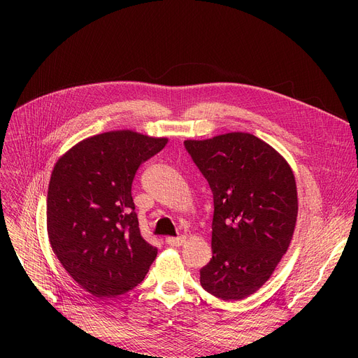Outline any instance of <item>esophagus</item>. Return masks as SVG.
<instances>
[{"label":"esophagus","mask_w":358,"mask_h":358,"mask_svg":"<svg viewBox=\"0 0 358 358\" xmlns=\"http://www.w3.org/2000/svg\"><path fill=\"white\" fill-rule=\"evenodd\" d=\"M185 241H187V238L184 235L182 236H177V238H174V236L165 238V242L168 243V245H171V247H181V245H184Z\"/></svg>","instance_id":"obj_1"}]
</instances>
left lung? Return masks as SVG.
Returning a JSON list of instances; mask_svg holds the SVG:
<instances>
[{"instance_id": "1", "label": "left lung", "mask_w": 358, "mask_h": 358, "mask_svg": "<svg viewBox=\"0 0 358 358\" xmlns=\"http://www.w3.org/2000/svg\"><path fill=\"white\" fill-rule=\"evenodd\" d=\"M213 193L212 259L201 287L222 300H241L271 277L290 245L297 190L289 162L259 138L232 131L184 141Z\"/></svg>"}]
</instances>
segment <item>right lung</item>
<instances>
[{
    "mask_svg": "<svg viewBox=\"0 0 358 358\" xmlns=\"http://www.w3.org/2000/svg\"><path fill=\"white\" fill-rule=\"evenodd\" d=\"M166 142L134 130L104 131L73 145L53 166L46 206L50 247L94 297L138 286L158 254L141 235L131 182Z\"/></svg>",
    "mask_w": 358,
    "mask_h": 358,
    "instance_id": "1",
    "label": "right lung"
}]
</instances>
